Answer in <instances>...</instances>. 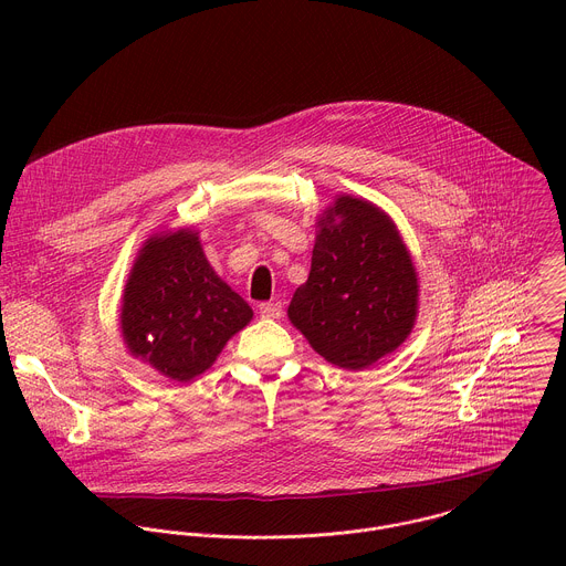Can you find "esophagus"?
Masks as SVG:
<instances>
[{
	"label": "esophagus",
	"mask_w": 566,
	"mask_h": 566,
	"mask_svg": "<svg viewBox=\"0 0 566 566\" xmlns=\"http://www.w3.org/2000/svg\"><path fill=\"white\" fill-rule=\"evenodd\" d=\"M258 308H260V315H262V317H273V319L282 317V311H284V308H282V302H277V300H275V302H262Z\"/></svg>",
	"instance_id": "34e87169"
}]
</instances>
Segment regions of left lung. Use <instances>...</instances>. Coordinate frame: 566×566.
I'll return each mask as SVG.
<instances>
[{
  "mask_svg": "<svg viewBox=\"0 0 566 566\" xmlns=\"http://www.w3.org/2000/svg\"><path fill=\"white\" fill-rule=\"evenodd\" d=\"M419 277L394 221L374 203L343 195L317 219L308 280L289 319L332 365L365 369L410 336Z\"/></svg>",
  "mask_w": 566,
  "mask_h": 566,
  "instance_id": "obj_1",
  "label": "left lung"
}]
</instances>
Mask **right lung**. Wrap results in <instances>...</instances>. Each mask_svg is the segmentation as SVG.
<instances>
[{
    "label": "right lung",
    "mask_w": 566,
    "mask_h": 566,
    "mask_svg": "<svg viewBox=\"0 0 566 566\" xmlns=\"http://www.w3.org/2000/svg\"><path fill=\"white\" fill-rule=\"evenodd\" d=\"M253 308L208 264L199 232L154 234L138 251L120 306L132 356L164 376L188 382L244 329Z\"/></svg>",
    "instance_id": "add662e5"
}]
</instances>
